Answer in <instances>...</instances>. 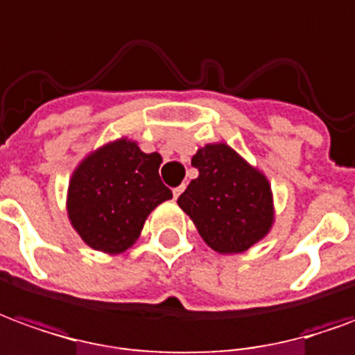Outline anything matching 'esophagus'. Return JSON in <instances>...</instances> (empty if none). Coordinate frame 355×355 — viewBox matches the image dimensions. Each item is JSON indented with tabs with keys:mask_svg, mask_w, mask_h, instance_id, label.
<instances>
[{
	"mask_svg": "<svg viewBox=\"0 0 355 355\" xmlns=\"http://www.w3.org/2000/svg\"><path fill=\"white\" fill-rule=\"evenodd\" d=\"M183 189H185V185H180V187H175V189H173V198L180 197V195L183 193Z\"/></svg>",
	"mask_w": 355,
	"mask_h": 355,
	"instance_id": "obj_1",
	"label": "esophagus"
}]
</instances>
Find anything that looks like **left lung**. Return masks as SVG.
<instances>
[{
	"instance_id": "obj_1",
	"label": "left lung",
	"mask_w": 355,
	"mask_h": 355,
	"mask_svg": "<svg viewBox=\"0 0 355 355\" xmlns=\"http://www.w3.org/2000/svg\"><path fill=\"white\" fill-rule=\"evenodd\" d=\"M191 164L198 178L178 205L216 252L239 254L262 241L273 225V197L268 178L225 143L197 150Z\"/></svg>"
}]
</instances>
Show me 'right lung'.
Instances as JSON below:
<instances>
[{"instance_id":"1","label":"right lung","mask_w":355,"mask_h":355,"mask_svg":"<svg viewBox=\"0 0 355 355\" xmlns=\"http://www.w3.org/2000/svg\"><path fill=\"white\" fill-rule=\"evenodd\" d=\"M160 162L158 153L147 155L125 137L80 162L70 178L67 210L85 245L120 254L137 241L147 216L172 198L158 175Z\"/></svg>"}]
</instances>
